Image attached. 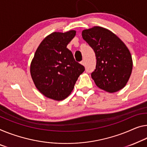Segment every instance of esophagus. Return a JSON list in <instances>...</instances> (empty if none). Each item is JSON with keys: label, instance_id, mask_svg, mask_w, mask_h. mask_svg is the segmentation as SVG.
<instances>
[{"label": "esophagus", "instance_id": "obj_1", "mask_svg": "<svg viewBox=\"0 0 147 147\" xmlns=\"http://www.w3.org/2000/svg\"><path fill=\"white\" fill-rule=\"evenodd\" d=\"M81 64H82V65H83V66H85V61L84 60H82L81 62Z\"/></svg>", "mask_w": 147, "mask_h": 147}]
</instances>
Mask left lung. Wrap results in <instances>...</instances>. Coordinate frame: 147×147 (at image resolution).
<instances>
[{"label":"left lung","instance_id":"obj_1","mask_svg":"<svg viewBox=\"0 0 147 147\" xmlns=\"http://www.w3.org/2000/svg\"><path fill=\"white\" fill-rule=\"evenodd\" d=\"M82 37L95 53L96 69L91 77L96 86L108 92L123 89L133 68L126 45L112 31L99 26L84 29Z\"/></svg>","mask_w":147,"mask_h":147}]
</instances>
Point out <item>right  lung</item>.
<instances>
[{
	"label": "right lung",
	"instance_id": "add662e5",
	"mask_svg": "<svg viewBox=\"0 0 147 147\" xmlns=\"http://www.w3.org/2000/svg\"><path fill=\"white\" fill-rule=\"evenodd\" d=\"M76 33L71 30L51 33L40 42L31 61V78L37 89L47 98L58 101L67 98L85 71L67 48Z\"/></svg>",
	"mask_w": 147,
	"mask_h": 147
}]
</instances>
